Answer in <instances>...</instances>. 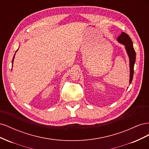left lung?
<instances>
[{
    "label": "left lung",
    "instance_id": "left-lung-1",
    "mask_svg": "<svg viewBox=\"0 0 149 149\" xmlns=\"http://www.w3.org/2000/svg\"><path fill=\"white\" fill-rule=\"evenodd\" d=\"M118 42L125 46V50L127 52L129 58V67H130V79L129 84L131 83L133 79L134 74V66L136 62V54L133 47V43L131 38L129 36L124 32H122L121 34L117 38Z\"/></svg>",
    "mask_w": 149,
    "mask_h": 149
}]
</instances>
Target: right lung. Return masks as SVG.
Returning a JSON list of instances; mask_svg holds the SVG:
<instances>
[{
  "instance_id": "1",
  "label": "right lung",
  "mask_w": 149,
  "mask_h": 149,
  "mask_svg": "<svg viewBox=\"0 0 149 149\" xmlns=\"http://www.w3.org/2000/svg\"><path fill=\"white\" fill-rule=\"evenodd\" d=\"M17 50H18V49H17ZM17 50L16 51V52H17ZM15 55H14V56H13V59H12V65H13V60H14V58H15Z\"/></svg>"
}]
</instances>
